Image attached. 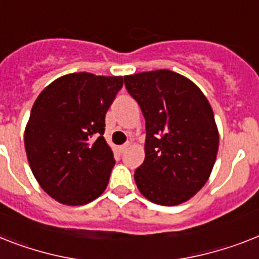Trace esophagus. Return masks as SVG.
Returning a JSON list of instances; mask_svg holds the SVG:
<instances>
[{"mask_svg": "<svg viewBox=\"0 0 259 259\" xmlns=\"http://www.w3.org/2000/svg\"><path fill=\"white\" fill-rule=\"evenodd\" d=\"M128 147H130V143H125V144H123V145H120V147H119V151H120V152L123 153L125 151V149L128 148Z\"/></svg>", "mask_w": 259, "mask_h": 259, "instance_id": "esophagus-1", "label": "esophagus"}]
</instances>
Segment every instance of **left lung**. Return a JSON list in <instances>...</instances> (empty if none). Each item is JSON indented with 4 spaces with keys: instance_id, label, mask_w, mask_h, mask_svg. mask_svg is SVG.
<instances>
[{
    "instance_id": "8db88e82",
    "label": "left lung",
    "mask_w": 259,
    "mask_h": 259,
    "mask_svg": "<svg viewBox=\"0 0 259 259\" xmlns=\"http://www.w3.org/2000/svg\"><path fill=\"white\" fill-rule=\"evenodd\" d=\"M145 119V159L135 170L140 193L173 206L192 198L210 176L219 152L214 114L202 91L170 70L124 76Z\"/></svg>"
}]
</instances>
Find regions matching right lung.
Wrapping results in <instances>:
<instances>
[{"mask_svg": "<svg viewBox=\"0 0 259 259\" xmlns=\"http://www.w3.org/2000/svg\"><path fill=\"white\" fill-rule=\"evenodd\" d=\"M123 76L74 72L38 95L25 128L30 169L46 193L65 205H84L103 193L115 165L104 117Z\"/></svg>", "mask_w": 259, "mask_h": 259, "instance_id": "right-lung-1", "label": "right lung"}]
</instances>
